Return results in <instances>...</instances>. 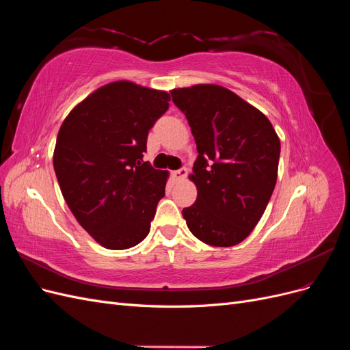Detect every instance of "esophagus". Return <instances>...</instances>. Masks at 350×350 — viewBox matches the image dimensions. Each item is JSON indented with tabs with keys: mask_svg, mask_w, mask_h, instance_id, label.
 Listing matches in <instances>:
<instances>
[{
	"mask_svg": "<svg viewBox=\"0 0 350 350\" xmlns=\"http://www.w3.org/2000/svg\"><path fill=\"white\" fill-rule=\"evenodd\" d=\"M187 174H188L187 167H181V169H178V171H175L172 175H174V178L176 179V181H181V179H185Z\"/></svg>",
	"mask_w": 350,
	"mask_h": 350,
	"instance_id": "esophagus-1",
	"label": "esophagus"
}]
</instances>
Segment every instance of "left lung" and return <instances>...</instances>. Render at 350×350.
Segmentation results:
<instances>
[{
  "label": "left lung",
  "mask_w": 350,
  "mask_h": 350,
  "mask_svg": "<svg viewBox=\"0 0 350 350\" xmlns=\"http://www.w3.org/2000/svg\"><path fill=\"white\" fill-rule=\"evenodd\" d=\"M197 144L188 178L197 200L188 229L211 247H234L257 226L278 181L280 140L261 111L219 84L171 90Z\"/></svg>",
  "instance_id": "8db88e82"
}]
</instances>
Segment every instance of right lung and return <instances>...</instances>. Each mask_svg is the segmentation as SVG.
I'll list each match as a JSON object with an SVG mask.
<instances>
[{
    "label": "right lung",
    "mask_w": 350,
    "mask_h": 350,
    "mask_svg": "<svg viewBox=\"0 0 350 350\" xmlns=\"http://www.w3.org/2000/svg\"><path fill=\"white\" fill-rule=\"evenodd\" d=\"M169 100L165 90L118 80L90 93L61 124L54 169L62 197L103 248L126 250L149 235L169 172L142 157Z\"/></svg>",
    "instance_id": "add662e5"
}]
</instances>
